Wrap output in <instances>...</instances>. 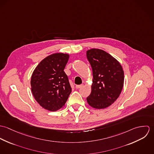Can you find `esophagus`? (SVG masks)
Returning <instances> with one entry per match:
<instances>
[{
	"mask_svg": "<svg viewBox=\"0 0 154 154\" xmlns=\"http://www.w3.org/2000/svg\"><path fill=\"white\" fill-rule=\"evenodd\" d=\"M83 85H84L83 84H81V85H76L75 87H76V89H79V88L82 87H83Z\"/></svg>",
	"mask_w": 154,
	"mask_h": 154,
	"instance_id": "obj_1",
	"label": "esophagus"
}]
</instances>
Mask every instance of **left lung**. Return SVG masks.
Returning a JSON list of instances; mask_svg holds the SVG:
<instances>
[{"instance_id":"8db88e82","label":"left lung","mask_w":154,"mask_h":154,"mask_svg":"<svg viewBox=\"0 0 154 154\" xmlns=\"http://www.w3.org/2000/svg\"><path fill=\"white\" fill-rule=\"evenodd\" d=\"M87 57L93 74L91 92L87 98L88 104L97 109L107 108L118 98L123 89V68L110 54L100 49L89 50Z\"/></svg>"}]
</instances>
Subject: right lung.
I'll return each mask as SVG.
<instances>
[{
    "label": "right lung",
    "instance_id": "obj_1",
    "mask_svg": "<svg viewBox=\"0 0 154 154\" xmlns=\"http://www.w3.org/2000/svg\"><path fill=\"white\" fill-rule=\"evenodd\" d=\"M69 56L55 53L44 59L34 70L31 91L37 103L45 110L55 111L63 107L72 91L64 69Z\"/></svg>",
    "mask_w": 154,
    "mask_h": 154
}]
</instances>
